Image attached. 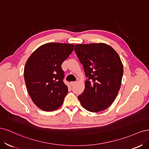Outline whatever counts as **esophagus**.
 I'll use <instances>...</instances> for the list:
<instances>
[{
    "mask_svg": "<svg viewBox=\"0 0 149 149\" xmlns=\"http://www.w3.org/2000/svg\"><path fill=\"white\" fill-rule=\"evenodd\" d=\"M76 83V81H73V82H71V83H70V84H71V86H73V85H74Z\"/></svg>",
    "mask_w": 149,
    "mask_h": 149,
    "instance_id": "esophagus-1",
    "label": "esophagus"
}]
</instances>
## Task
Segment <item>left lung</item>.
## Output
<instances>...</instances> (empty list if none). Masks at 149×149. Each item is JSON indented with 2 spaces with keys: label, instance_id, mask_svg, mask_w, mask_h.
<instances>
[{
  "label": "left lung",
  "instance_id": "obj_1",
  "mask_svg": "<svg viewBox=\"0 0 149 149\" xmlns=\"http://www.w3.org/2000/svg\"><path fill=\"white\" fill-rule=\"evenodd\" d=\"M74 51L88 78L83 93L78 96L81 104L93 112L106 109L120 88L123 65L119 55L103 43L77 44Z\"/></svg>",
  "mask_w": 149,
  "mask_h": 149
}]
</instances>
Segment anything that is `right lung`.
<instances>
[{
	"label": "right lung",
	"instance_id": "obj_1",
	"mask_svg": "<svg viewBox=\"0 0 149 149\" xmlns=\"http://www.w3.org/2000/svg\"><path fill=\"white\" fill-rule=\"evenodd\" d=\"M70 43H48L30 56L24 68V79L31 99L40 109L53 111L63 102L68 86L63 82L61 64L73 51Z\"/></svg>",
	"mask_w": 149,
	"mask_h": 149
}]
</instances>
